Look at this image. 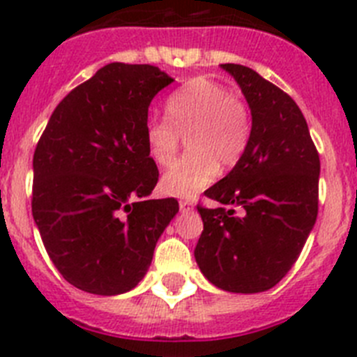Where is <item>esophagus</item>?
I'll use <instances>...</instances> for the list:
<instances>
[{"label":"esophagus","instance_id":"34e87169","mask_svg":"<svg viewBox=\"0 0 357 357\" xmlns=\"http://www.w3.org/2000/svg\"><path fill=\"white\" fill-rule=\"evenodd\" d=\"M178 207H181L182 213H188V211L193 209V202H191V200H181V202H178Z\"/></svg>","mask_w":357,"mask_h":357}]
</instances>
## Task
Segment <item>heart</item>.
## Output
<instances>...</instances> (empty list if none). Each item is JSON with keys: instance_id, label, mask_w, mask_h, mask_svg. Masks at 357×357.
Returning <instances> with one entry per match:
<instances>
[{"instance_id": "obj_1", "label": "heart", "mask_w": 357, "mask_h": 357, "mask_svg": "<svg viewBox=\"0 0 357 357\" xmlns=\"http://www.w3.org/2000/svg\"><path fill=\"white\" fill-rule=\"evenodd\" d=\"M168 118H148L144 143L150 159L168 166L175 159L181 135L188 150L160 178L172 197L191 198L216 178L218 166L234 168L252 134L250 110L234 93L211 78H193L166 100Z\"/></svg>"}]
</instances>
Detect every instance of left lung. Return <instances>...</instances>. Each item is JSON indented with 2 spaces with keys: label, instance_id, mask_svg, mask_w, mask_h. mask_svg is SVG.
<instances>
[{
  "label": "left lung",
  "instance_id": "8db88e82",
  "mask_svg": "<svg viewBox=\"0 0 357 357\" xmlns=\"http://www.w3.org/2000/svg\"><path fill=\"white\" fill-rule=\"evenodd\" d=\"M222 68L250 107L252 134L241 160L206 191L223 206H198L195 259L216 288L259 293L291 270L313 230L320 157L291 96L247 66Z\"/></svg>",
  "mask_w": 357,
  "mask_h": 357
}]
</instances>
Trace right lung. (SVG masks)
Returning <instances> with one entry per match:
<instances>
[{
    "mask_svg": "<svg viewBox=\"0 0 357 357\" xmlns=\"http://www.w3.org/2000/svg\"><path fill=\"white\" fill-rule=\"evenodd\" d=\"M173 82L155 66L112 62L53 110L33 153L31 214L55 268L93 295L139 284L175 198L148 200L159 169L144 143L151 100Z\"/></svg>",
    "mask_w": 357,
    "mask_h": 357,
    "instance_id": "add662e5",
    "label": "right lung"
}]
</instances>
